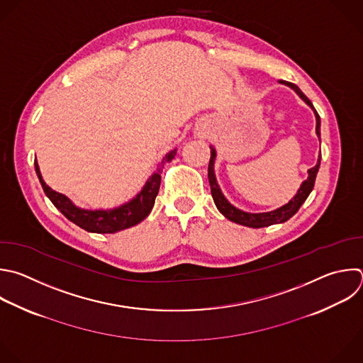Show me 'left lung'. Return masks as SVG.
Instances as JSON below:
<instances>
[{
    "instance_id": "8db88e82",
    "label": "left lung",
    "mask_w": 363,
    "mask_h": 363,
    "mask_svg": "<svg viewBox=\"0 0 363 363\" xmlns=\"http://www.w3.org/2000/svg\"><path fill=\"white\" fill-rule=\"evenodd\" d=\"M281 84H285L288 86H291L315 112V116H316V135L318 138L320 140V118L316 112V109L313 108L312 102L309 101V98L292 82H288V81H279ZM215 158H216V152H215V148L211 147V158H209V165H208V179H209V185H211V194H212V198H213V202L216 205V208L219 209V212L228 218L229 220L235 222V223H239V225H245V226H250V228H264V226H269V225H274V223H282L285 220H288L291 216H294L298 209L301 208V205L306 201V198L309 196L311 191L313 189V185H315V179H316V174L319 171V165H320V155H319V160H318V164L311 168L308 171L309 177L306 181L302 182L301 188L298 189L296 195L284 206L275 209V211H271V212H262V213H250V212H244L240 211L238 208H235L233 205H230L228 202V199L223 196V194L220 192L219 186H218V182H216V178H215V172H213V164H215Z\"/></svg>"
}]
</instances>
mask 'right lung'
<instances>
[{
	"label": "right lung",
	"mask_w": 363,
	"mask_h": 363,
	"mask_svg": "<svg viewBox=\"0 0 363 363\" xmlns=\"http://www.w3.org/2000/svg\"><path fill=\"white\" fill-rule=\"evenodd\" d=\"M175 154H177V150H172L162 158L161 164L157 167L154 174L145 182L141 192L134 199H131L130 202L121 205L118 208L106 209V211H104V209L88 211V209H81V208L75 206L71 202V199H68L65 195L51 189L44 182L37 160L34 161V165H35V172L38 175V179L43 185L45 195L55 205V208L61 211V213L67 219H69L71 222H74L75 225H78L79 228H82L88 232L115 233L118 230H123V229H127V228H131V226L140 223L150 215V212L155 203L158 191H160L162 168L167 162L172 161Z\"/></svg>",
	"instance_id": "add662e5"
}]
</instances>
